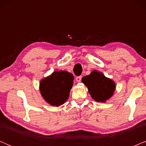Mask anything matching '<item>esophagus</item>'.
Segmentation results:
<instances>
[{
    "label": "esophagus",
    "mask_w": 146,
    "mask_h": 146,
    "mask_svg": "<svg viewBox=\"0 0 146 146\" xmlns=\"http://www.w3.org/2000/svg\"><path fill=\"white\" fill-rule=\"evenodd\" d=\"M76 80L77 82H80L82 80V76H77L76 78Z\"/></svg>",
    "instance_id": "esophagus-1"
}]
</instances>
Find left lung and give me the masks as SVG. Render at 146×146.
<instances>
[{"instance_id": "1", "label": "left lung", "mask_w": 146, "mask_h": 146, "mask_svg": "<svg viewBox=\"0 0 146 146\" xmlns=\"http://www.w3.org/2000/svg\"><path fill=\"white\" fill-rule=\"evenodd\" d=\"M82 82L88 87L90 94L96 102H105L112 96L115 88V83L111 79L96 70L83 77Z\"/></svg>"}]
</instances>
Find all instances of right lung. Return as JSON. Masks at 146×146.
<instances>
[{"label":"right lung","instance_id":"add662e5","mask_svg":"<svg viewBox=\"0 0 146 146\" xmlns=\"http://www.w3.org/2000/svg\"><path fill=\"white\" fill-rule=\"evenodd\" d=\"M73 80L72 74L66 71L54 72L40 83L41 94L50 104L59 106L68 98Z\"/></svg>","mask_w":146,"mask_h":146}]
</instances>
